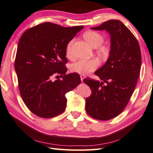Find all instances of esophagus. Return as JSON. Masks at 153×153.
I'll return each instance as SVG.
<instances>
[{"instance_id":"34e87169","label":"esophagus","mask_w":153,"mask_h":153,"mask_svg":"<svg viewBox=\"0 0 153 153\" xmlns=\"http://www.w3.org/2000/svg\"><path fill=\"white\" fill-rule=\"evenodd\" d=\"M85 78V76L84 75H80V80H81V82H83V79Z\"/></svg>"}]
</instances>
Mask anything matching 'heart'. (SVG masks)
<instances>
[{
  "mask_svg": "<svg viewBox=\"0 0 153 153\" xmlns=\"http://www.w3.org/2000/svg\"><path fill=\"white\" fill-rule=\"evenodd\" d=\"M84 38L94 48L99 47L105 41V38L102 34L96 31L86 32L84 34ZM72 45H73V41H71L68 43L66 48V54L68 58H71L72 56ZM100 50L103 51L104 48H101ZM99 62L97 59H81L73 63L71 65L70 70L72 73L85 75L94 71L99 67Z\"/></svg>",
  "mask_w": 153,
  "mask_h": 153,
  "instance_id": "1",
  "label": "heart"
}]
</instances>
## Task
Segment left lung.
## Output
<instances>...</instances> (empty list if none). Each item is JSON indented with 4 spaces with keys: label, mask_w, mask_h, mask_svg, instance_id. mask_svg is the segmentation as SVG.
I'll return each instance as SVG.
<instances>
[{
    "label": "left lung",
    "mask_w": 153,
    "mask_h": 153,
    "mask_svg": "<svg viewBox=\"0 0 153 153\" xmlns=\"http://www.w3.org/2000/svg\"><path fill=\"white\" fill-rule=\"evenodd\" d=\"M92 29L108 32L111 51L105 64L94 73L101 81L83 80L92 91L85 108L94 119L108 120L121 113L133 93L140 74L141 53L137 39L120 21L109 20Z\"/></svg>",
    "instance_id": "1"
}]
</instances>
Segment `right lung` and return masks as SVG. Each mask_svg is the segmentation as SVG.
Returning <instances> with one entry per match:
<instances>
[{"instance_id":"add662e5","label":"right lung","mask_w":153,"mask_h":153,"mask_svg":"<svg viewBox=\"0 0 153 153\" xmlns=\"http://www.w3.org/2000/svg\"><path fill=\"white\" fill-rule=\"evenodd\" d=\"M84 26L63 27L43 22L26 30L19 40L14 62L22 100L36 116L49 119L65 110L66 93L80 84L76 73L66 74V48ZM62 79L52 82V76Z\"/></svg>"}]
</instances>
